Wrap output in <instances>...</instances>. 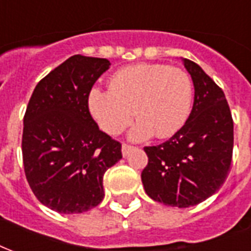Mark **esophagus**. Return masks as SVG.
<instances>
[{"mask_svg":"<svg viewBox=\"0 0 251 251\" xmlns=\"http://www.w3.org/2000/svg\"><path fill=\"white\" fill-rule=\"evenodd\" d=\"M133 147H131V146H128V144H123L122 146V153H123V156L126 158V156H128V153L131 152V150H132Z\"/></svg>","mask_w":251,"mask_h":251,"instance_id":"esophagus-1","label":"esophagus"}]
</instances>
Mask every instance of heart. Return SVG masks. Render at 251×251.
<instances>
[{
  "mask_svg": "<svg viewBox=\"0 0 251 251\" xmlns=\"http://www.w3.org/2000/svg\"><path fill=\"white\" fill-rule=\"evenodd\" d=\"M191 77L179 68L162 64H139L113 73L109 89L93 88L88 108L99 127L118 135L135 116L129 132L136 142L170 138L187 122L193 107Z\"/></svg>",
  "mask_w": 251,
  "mask_h": 251,
  "instance_id": "heart-1",
  "label": "heart"
}]
</instances>
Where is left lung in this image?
I'll return each mask as SVG.
<instances>
[{
    "label": "left lung",
    "instance_id": "obj_1",
    "mask_svg": "<svg viewBox=\"0 0 251 251\" xmlns=\"http://www.w3.org/2000/svg\"><path fill=\"white\" fill-rule=\"evenodd\" d=\"M194 84V104L187 122L167 142L144 147V190L155 202L190 207L210 198L227 176L234 126L221 88L198 64L182 58Z\"/></svg>",
    "mask_w": 251,
    "mask_h": 251
}]
</instances>
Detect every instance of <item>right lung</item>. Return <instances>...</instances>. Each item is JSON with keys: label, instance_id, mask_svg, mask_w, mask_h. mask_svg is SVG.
Returning a JSON list of instances; mask_svg holds the SVG:
<instances>
[{"label": "right lung", "instance_id": "1", "mask_svg": "<svg viewBox=\"0 0 251 251\" xmlns=\"http://www.w3.org/2000/svg\"><path fill=\"white\" fill-rule=\"evenodd\" d=\"M107 58L75 54L36 85L24 116L23 159L36 198L61 214L96 207L103 176L122 159V144L99 129L88 96L109 69Z\"/></svg>", "mask_w": 251, "mask_h": 251}]
</instances>
